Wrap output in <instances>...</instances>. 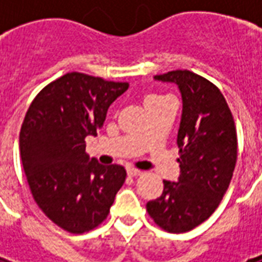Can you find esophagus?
<instances>
[{
  "instance_id": "34e87169",
  "label": "esophagus",
  "mask_w": 262,
  "mask_h": 262,
  "mask_svg": "<svg viewBox=\"0 0 262 262\" xmlns=\"http://www.w3.org/2000/svg\"><path fill=\"white\" fill-rule=\"evenodd\" d=\"M141 174H143L141 170H137V168L135 167H127V175H129V177H139V175Z\"/></svg>"
}]
</instances>
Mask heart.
Instances as JSON below:
<instances>
[{"label": "heart", "instance_id": "obj_1", "mask_svg": "<svg viewBox=\"0 0 262 262\" xmlns=\"http://www.w3.org/2000/svg\"><path fill=\"white\" fill-rule=\"evenodd\" d=\"M154 98H160V96H158V95H151V96H148L147 100L148 99H154Z\"/></svg>", "mask_w": 262, "mask_h": 262}]
</instances>
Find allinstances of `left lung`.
Masks as SVG:
<instances>
[{
	"mask_svg": "<svg viewBox=\"0 0 262 262\" xmlns=\"http://www.w3.org/2000/svg\"><path fill=\"white\" fill-rule=\"evenodd\" d=\"M174 83L182 96V117L177 144L178 182L163 181L160 197L148 201L147 211L160 228L186 232L219 207L236 163V129L226 99L215 84L190 71H171L154 77Z\"/></svg>",
	"mask_w": 262,
	"mask_h": 262,
	"instance_id": "1",
	"label": "left lung"
}]
</instances>
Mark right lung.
I'll list each match as a JSON object with an SVG mask.
<instances>
[{
	"instance_id": "add662e5",
	"label": "right lung",
	"mask_w": 262,
	"mask_h": 262,
	"mask_svg": "<svg viewBox=\"0 0 262 262\" xmlns=\"http://www.w3.org/2000/svg\"><path fill=\"white\" fill-rule=\"evenodd\" d=\"M129 88L79 72L67 73L32 100L20 130V156L32 197L45 215L73 234L98 227L125 182L122 166L85 152L111 103Z\"/></svg>"
}]
</instances>
